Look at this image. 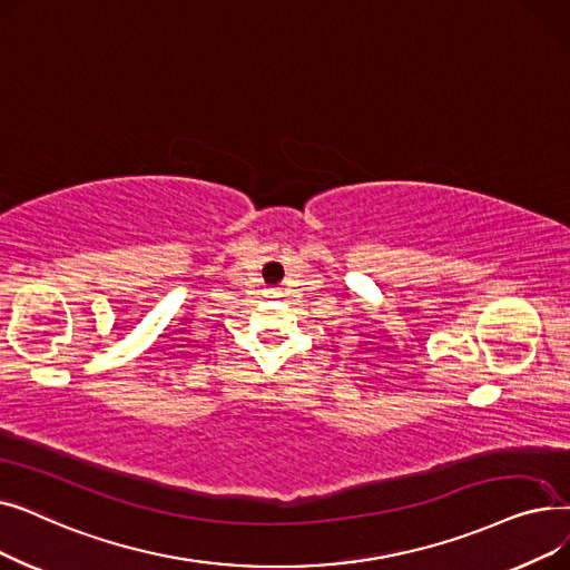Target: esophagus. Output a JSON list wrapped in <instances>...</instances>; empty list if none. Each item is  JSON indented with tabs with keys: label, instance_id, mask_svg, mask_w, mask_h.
I'll use <instances>...</instances> for the list:
<instances>
[{
	"label": "esophagus",
	"instance_id": "obj_1",
	"mask_svg": "<svg viewBox=\"0 0 570 570\" xmlns=\"http://www.w3.org/2000/svg\"><path fill=\"white\" fill-rule=\"evenodd\" d=\"M269 293H273V295H277V291H269Z\"/></svg>",
	"mask_w": 570,
	"mask_h": 570
}]
</instances>
